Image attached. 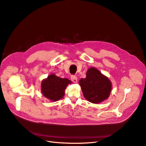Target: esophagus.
Listing matches in <instances>:
<instances>
[{
  "label": "esophagus",
  "instance_id": "34e87169",
  "mask_svg": "<svg viewBox=\"0 0 146 146\" xmlns=\"http://www.w3.org/2000/svg\"><path fill=\"white\" fill-rule=\"evenodd\" d=\"M70 79L74 83H77V77L76 76H74V75H72L71 77H70Z\"/></svg>",
  "mask_w": 146,
  "mask_h": 146
}]
</instances>
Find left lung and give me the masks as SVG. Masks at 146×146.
I'll return each mask as SVG.
<instances>
[{
    "mask_svg": "<svg viewBox=\"0 0 146 146\" xmlns=\"http://www.w3.org/2000/svg\"><path fill=\"white\" fill-rule=\"evenodd\" d=\"M79 84L85 98L93 104L107 99L111 90V82L94 68L88 70L86 77L80 79Z\"/></svg>",
    "mask_w": 146,
    "mask_h": 146,
    "instance_id": "obj_1",
    "label": "left lung"
}]
</instances>
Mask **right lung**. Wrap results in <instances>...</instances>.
Returning <instances> with one entry per match:
<instances>
[{"label":"right lung","instance_id":"add662e5","mask_svg":"<svg viewBox=\"0 0 146 146\" xmlns=\"http://www.w3.org/2000/svg\"><path fill=\"white\" fill-rule=\"evenodd\" d=\"M69 83H71L68 78H62L51 74L41 83V91L45 98L52 101H57L63 98L64 90Z\"/></svg>","mask_w":146,"mask_h":146}]
</instances>
